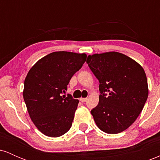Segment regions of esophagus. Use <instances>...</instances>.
<instances>
[{
	"label": "esophagus",
	"instance_id": "obj_1",
	"mask_svg": "<svg viewBox=\"0 0 160 160\" xmlns=\"http://www.w3.org/2000/svg\"><path fill=\"white\" fill-rule=\"evenodd\" d=\"M86 100H87V98H80V101L81 102H86Z\"/></svg>",
	"mask_w": 160,
	"mask_h": 160
}]
</instances>
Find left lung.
I'll use <instances>...</instances> for the list:
<instances>
[{
	"mask_svg": "<svg viewBox=\"0 0 160 160\" xmlns=\"http://www.w3.org/2000/svg\"><path fill=\"white\" fill-rule=\"evenodd\" d=\"M86 63L99 81V102L91 111L95 123L106 133L122 132L136 120L148 99L144 70L117 52L88 56Z\"/></svg>",
	"mask_w": 160,
	"mask_h": 160,
	"instance_id": "obj_1",
	"label": "left lung"
}]
</instances>
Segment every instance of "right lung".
I'll return each mask as SVG.
<instances>
[{
  "mask_svg": "<svg viewBox=\"0 0 160 160\" xmlns=\"http://www.w3.org/2000/svg\"><path fill=\"white\" fill-rule=\"evenodd\" d=\"M86 60L85 53L54 52L40 58L28 73L24 101L32 122L43 135L59 137L71 128L79 101L62 94Z\"/></svg>",
  "mask_w": 160,
  "mask_h": 160,
  "instance_id": "1",
  "label": "right lung"
}]
</instances>
